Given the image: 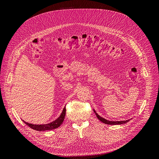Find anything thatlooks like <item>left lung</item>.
Wrapping results in <instances>:
<instances>
[{"label": "left lung", "mask_w": 159, "mask_h": 159, "mask_svg": "<svg viewBox=\"0 0 159 159\" xmlns=\"http://www.w3.org/2000/svg\"><path fill=\"white\" fill-rule=\"evenodd\" d=\"M93 111L95 113V114L96 115V116L98 118V119H99L101 121L103 122L105 124H107V125H121V124H124V123H126L128 121H129V120H126V121H108V120L105 119L103 117H102L101 116L96 113V111L95 110H93Z\"/></svg>", "instance_id": "8db88e82"}]
</instances>
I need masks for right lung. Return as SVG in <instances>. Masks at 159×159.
I'll use <instances>...</instances> for the list:
<instances>
[{"label":"right lung","instance_id":"right-lung-1","mask_svg":"<svg viewBox=\"0 0 159 159\" xmlns=\"http://www.w3.org/2000/svg\"><path fill=\"white\" fill-rule=\"evenodd\" d=\"M66 107L64 108L63 111H62V113L60 115V117L56 119L55 121H52V123L45 124V125H34L31 123H28L25 121V122L28 127H30L34 130H36V131H47V130H52L56 129L57 127H59L61 123H63L64 118H65V115H66Z\"/></svg>","mask_w":159,"mask_h":159}]
</instances>
